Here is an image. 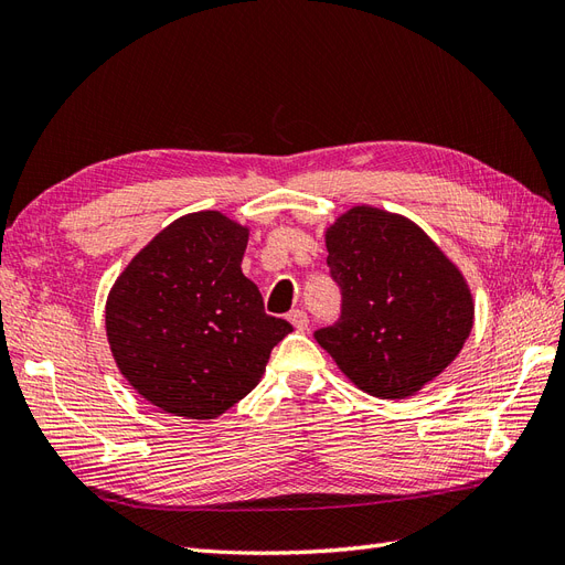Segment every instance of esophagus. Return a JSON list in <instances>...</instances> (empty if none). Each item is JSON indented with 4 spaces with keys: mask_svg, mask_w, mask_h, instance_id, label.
Instances as JSON below:
<instances>
[{
    "mask_svg": "<svg viewBox=\"0 0 565 565\" xmlns=\"http://www.w3.org/2000/svg\"><path fill=\"white\" fill-rule=\"evenodd\" d=\"M287 320L292 322V328H295L297 332H303L306 328H309V316H306L301 309H295L292 313L287 316Z\"/></svg>",
    "mask_w": 565,
    "mask_h": 565,
    "instance_id": "34e87169",
    "label": "esophagus"
}]
</instances>
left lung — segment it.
Masks as SVG:
<instances>
[{
	"mask_svg": "<svg viewBox=\"0 0 565 565\" xmlns=\"http://www.w3.org/2000/svg\"><path fill=\"white\" fill-rule=\"evenodd\" d=\"M324 247L344 313L316 341L370 396H415L452 365L473 330L465 273L413 218L372 204L339 214Z\"/></svg>",
	"mask_w": 565,
	"mask_h": 565,
	"instance_id": "8db88e82",
	"label": "left lung"
}]
</instances>
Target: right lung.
Segmentation results:
<instances>
[{"instance_id": "right-lung-1", "label": "right lung", "mask_w": 565, "mask_h": 565, "mask_svg": "<svg viewBox=\"0 0 565 565\" xmlns=\"http://www.w3.org/2000/svg\"><path fill=\"white\" fill-rule=\"evenodd\" d=\"M249 226L216 210L179 216L119 273L106 301L110 353L162 413L216 419L262 382L292 332L243 276Z\"/></svg>"}]
</instances>
